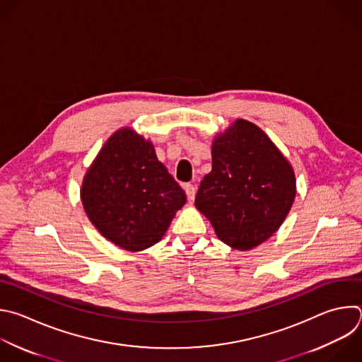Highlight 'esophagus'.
I'll use <instances>...</instances> for the list:
<instances>
[{"mask_svg":"<svg viewBox=\"0 0 362 362\" xmlns=\"http://www.w3.org/2000/svg\"><path fill=\"white\" fill-rule=\"evenodd\" d=\"M185 192H186V194H187L189 202H193L194 197H196V187H194L193 185L187 183V185H185Z\"/></svg>","mask_w":362,"mask_h":362,"instance_id":"esophagus-1","label":"esophagus"}]
</instances>
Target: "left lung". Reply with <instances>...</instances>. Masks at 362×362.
<instances>
[{"instance_id": "1", "label": "left lung", "mask_w": 362, "mask_h": 362, "mask_svg": "<svg viewBox=\"0 0 362 362\" xmlns=\"http://www.w3.org/2000/svg\"><path fill=\"white\" fill-rule=\"evenodd\" d=\"M296 192L287 158L257 125L237 119L213 139L211 172L194 204L224 245L246 252L280 228Z\"/></svg>"}]
</instances>
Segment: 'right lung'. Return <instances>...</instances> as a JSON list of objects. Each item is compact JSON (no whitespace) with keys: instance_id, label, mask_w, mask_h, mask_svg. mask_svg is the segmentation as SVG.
<instances>
[{"instance_id":"1","label":"right lung","mask_w":362,"mask_h":362,"mask_svg":"<svg viewBox=\"0 0 362 362\" xmlns=\"http://www.w3.org/2000/svg\"><path fill=\"white\" fill-rule=\"evenodd\" d=\"M81 200L107 242L142 252L165 235L186 194L158 160L152 142L125 127L105 142L88 168Z\"/></svg>"}]
</instances>
